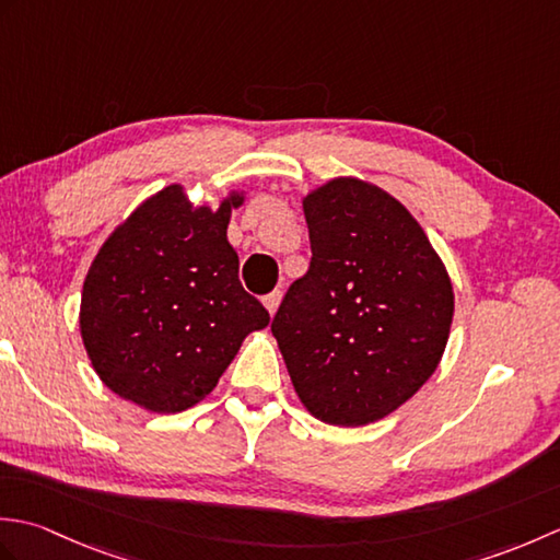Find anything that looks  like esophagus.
Returning a JSON list of instances; mask_svg holds the SVG:
<instances>
[{
  "label": "esophagus",
  "instance_id": "esophagus-1",
  "mask_svg": "<svg viewBox=\"0 0 560 560\" xmlns=\"http://www.w3.org/2000/svg\"><path fill=\"white\" fill-rule=\"evenodd\" d=\"M261 303H265V307L269 311V315H273L279 311V303H281V291H271L267 293L265 299H261Z\"/></svg>",
  "mask_w": 560,
  "mask_h": 560
}]
</instances>
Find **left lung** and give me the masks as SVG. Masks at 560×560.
<instances>
[{
	"label": "left lung",
	"mask_w": 560,
	"mask_h": 560,
	"mask_svg": "<svg viewBox=\"0 0 560 560\" xmlns=\"http://www.w3.org/2000/svg\"><path fill=\"white\" fill-rule=\"evenodd\" d=\"M311 269L271 323L295 395L315 419L365 425L399 409L443 359L455 293L407 207L359 177L303 199Z\"/></svg>",
	"instance_id": "1"
}]
</instances>
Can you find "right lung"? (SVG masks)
I'll return each mask as SVG.
<instances>
[{"instance_id":"1","label":"right lung","mask_w":560,"mask_h":560,"mask_svg":"<svg viewBox=\"0 0 560 560\" xmlns=\"http://www.w3.org/2000/svg\"><path fill=\"white\" fill-rule=\"evenodd\" d=\"M231 192L213 211L168 185L129 213L98 249L81 293L79 327L93 371L115 395L153 413L205 399L249 331L269 313L237 279L225 237Z\"/></svg>"}]
</instances>
